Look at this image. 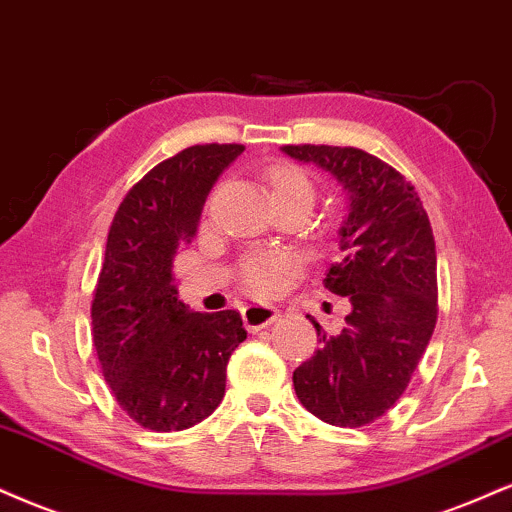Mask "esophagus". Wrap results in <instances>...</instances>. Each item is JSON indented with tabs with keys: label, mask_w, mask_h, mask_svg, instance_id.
<instances>
[{
	"label": "esophagus",
	"mask_w": 512,
	"mask_h": 512,
	"mask_svg": "<svg viewBox=\"0 0 512 512\" xmlns=\"http://www.w3.org/2000/svg\"><path fill=\"white\" fill-rule=\"evenodd\" d=\"M240 315H243V322L248 326L250 331H257V329H264L267 324L276 322V319L281 317V312L276 310L272 305H257V303H250L245 307H240Z\"/></svg>",
	"instance_id": "obj_1"
}]
</instances>
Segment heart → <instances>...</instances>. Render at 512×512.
Returning a JSON list of instances; mask_svg holds the SVG:
<instances>
[{
    "mask_svg": "<svg viewBox=\"0 0 512 512\" xmlns=\"http://www.w3.org/2000/svg\"><path fill=\"white\" fill-rule=\"evenodd\" d=\"M272 188L274 197H305L312 202L315 190H312L310 178L303 171L293 169V166H279L272 171ZM283 276H286V262L279 257L255 255L243 264V281L252 293H272L281 286Z\"/></svg>",
    "mask_w": 512,
    "mask_h": 512,
    "instance_id": "b5f03b06",
    "label": "heart"
}]
</instances>
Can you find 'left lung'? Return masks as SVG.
<instances>
[{
    "label": "left lung",
    "instance_id": "left-lung-1",
    "mask_svg": "<svg viewBox=\"0 0 512 512\" xmlns=\"http://www.w3.org/2000/svg\"><path fill=\"white\" fill-rule=\"evenodd\" d=\"M343 188L348 214L338 229L343 257L324 286L350 303L341 334L326 336L293 372L300 403L336 427H365L410 384L436 326V245L415 188L393 166L331 145L281 147Z\"/></svg>",
    "mask_w": 512,
    "mask_h": 512
}]
</instances>
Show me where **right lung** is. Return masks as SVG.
Listing matches in <instances>:
<instances>
[{
  "mask_svg": "<svg viewBox=\"0 0 512 512\" xmlns=\"http://www.w3.org/2000/svg\"><path fill=\"white\" fill-rule=\"evenodd\" d=\"M243 145H193L157 164L116 209L95 300L92 343L116 403L152 432H181L217 410L226 365L248 338L236 310L178 300L174 257L197 233L217 178Z\"/></svg>",
  "mask_w": 512,
  "mask_h": 512,
  "instance_id": "add662e5",
  "label": "right lung"
}]
</instances>
